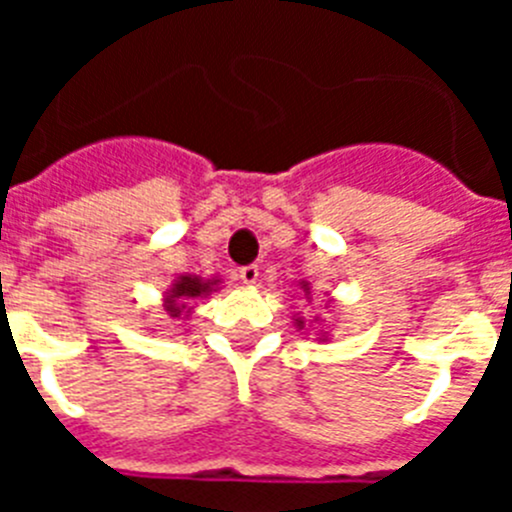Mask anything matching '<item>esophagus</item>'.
Listing matches in <instances>:
<instances>
[{"instance_id": "34e87169", "label": "esophagus", "mask_w": 512, "mask_h": 512, "mask_svg": "<svg viewBox=\"0 0 512 512\" xmlns=\"http://www.w3.org/2000/svg\"><path fill=\"white\" fill-rule=\"evenodd\" d=\"M238 279H241L243 284H248V287L256 284V279H259V266H253V264L241 266V269H238Z\"/></svg>"}]
</instances>
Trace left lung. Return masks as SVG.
Returning <instances> with one entry per match:
<instances>
[{
    "instance_id": "8db88e82",
    "label": "left lung",
    "mask_w": 512,
    "mask_h": 512,
    "mask_svg": "<svg viewBox=\"0 0 512 512\" xmlns=\"http://www.w3.org/2000/svg\"><path fill=\"white\" fill-rule=\"evenodd\" d=\"M300 289H302V292H305V300H312V295H310V282H300ZM292 320H295V325H297V328H305V318H300V315H295V318H292ZM318 320L320 318H315V323H318ZM318 338H320V341H328V333H325V330H320V333H318Z\"/></svg>"
}]
</instances>
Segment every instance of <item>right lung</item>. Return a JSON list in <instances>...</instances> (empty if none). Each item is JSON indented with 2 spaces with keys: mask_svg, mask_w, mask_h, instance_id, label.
<instances>
[{
  "mask_svg": "<svg viewBox=\"0 0 512 512\" xmlns=\"http://www.w3.org/2000/svg\"><path fill=\"white\" fill-rule=\"evenodd\" d=\"M217 284H220V279L217 277L202 279L197 277V274H182V277H176L174 284H171V289H166V295H164L166 315L176 320L189 318V312L194 310L192 302L217 292Z\"/></svg>",
  "mask_w": 512,
  "mask_h": 512,
  "instance_id": "add662e5",
  "label": "right lung"
}]
</instances>
